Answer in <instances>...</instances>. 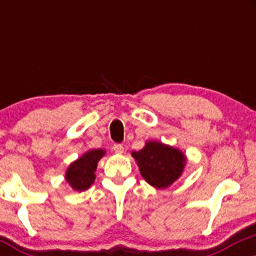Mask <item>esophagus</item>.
Instances as JSON below:
<instances>
[{
  "label": "esophagus",
  "mask_w": 256,
  "mask_h": 256,
  "mask_svg": "<svg viewBox=\"0 0 256 256\" xmlns=\"http://www.w3.org/2000/svg\"><path fill=\"white\" fill-rule=\"evenodd\" d=\"M113 150H114V152H116V154H122L124 152V148L121 143H115V144L113 146Z\"/></svg>",
  "instance_id": "34e87169"
}]
</instances>
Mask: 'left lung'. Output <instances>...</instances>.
<instances>
[{
    "label": "left lung",
    "mask_w": 256,
    "mask_h": 256,
    "mask_svg": "<svg viewBox=\"0 0 256 256\" xmlns=\"http://www.w3.org/2000/svg\"><path fill=\"white\" fill-rule=\"evenodd\" d=\"M143 178L152 186H169L182 174L186 164L185 156L172 146L160 142H148L140 152H132Z\"/></svg>",
    "instance_id": "obj_1"
}]
</instances>
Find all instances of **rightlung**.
<instances>
[{"mask_svg": "<svg viewBox=\"0 0 256 256\" xmlns=\"http://www.w3.org/2000/svg\"><path fill=\"white\" fill-rule=\"evenodd\" d=\"M104 155L101 149H94L86 152L79 160L73 162L66 171V180L76 191H85L94 183L96 164Z\"/></svg>", "mask_w": 256, "mask_h": 256, "instance_id": "obj_1", "label": "right lung"}]
</instances>
